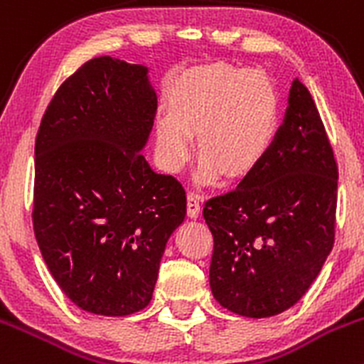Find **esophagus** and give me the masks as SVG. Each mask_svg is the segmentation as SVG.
<instances>
[{
  "instance_id": "esophagus-1",
  "label": "esophagus",
  "mask_w": 364,
  "mask_h": 364,
  "mask_svg": "<svg viewBox=\"0 0 364 364\" xmlns=\"http://www.w3.org/2000/svg\"><path fill=\"white\" fill-rule=\"evenodd\" d=\"M200 214V202L197 192H188V216L197 218Z\"/></svg>"
}]
</instances>
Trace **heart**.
I'll return each instance as SVG.
<instances>
[{"mask_svg": "<svg viewBox=\"0 0 364 364\" xmlns=\"http://www.w3.org/2000/svg\"><path fill=\"white\" fill-rule=\"evenodd\" d=\"M279 114L277 90L263 73L197 68L176 85L171 114L156 120V153L167 171H181L192 156L190 134H197L200 179L247 174L272 148Z\"/></svg>", "mask_w": 364, "mask_h": 364, "instance_id": "1", "label": "heart"}]
</instances>
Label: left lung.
Returning a JSON list of instances; mask_svg holds the SVG:
<instances>
[{
	"label": "left lung",
	"mask_w": 364,
	"mask_h": 364,
	"mask_svg": "<svg viewBox=\"0 0 364 364\" xmlns=\"http://www.w3.org/2000/svg\"><path fill=\"white\" fill-rule=\"evenodd\" d=\"M338 166L311 92L293 80L284 124L239 186L204 202L211 291L244 317L293 307L333 250Z\"/></svg>",
	"instance_id": "1"
}]
</instances>
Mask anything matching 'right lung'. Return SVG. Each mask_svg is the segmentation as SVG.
<instances>
[{"label":"right lung","mask_w":364,"mask_h":364,"mask_svg":"<svg viewBox=\"0 0 364 364\" xmlns=\"http://www.w3.org/2000/svg\"><path fill=\"white\" fill-rule=\"evenodd\" d=\"M148 70L87 60L55 92L34 143L33 228L63 293L82 311L146 307L186 192L156 174L143 146L156 114Z\"/></svg>","instance_id":"1"}]
</instances>
